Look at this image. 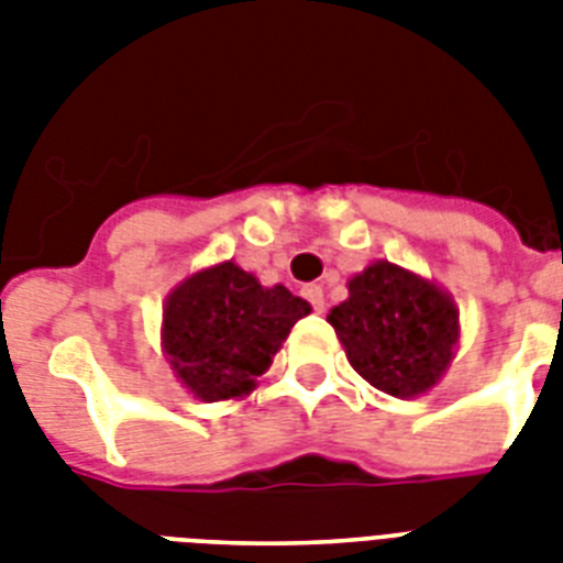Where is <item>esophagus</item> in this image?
Listing matches in <instances>:
<instances>
[{"instance_id":"obj_1","label":"esophagus","mask_w":563,"mask_h":563,"mask_svg":"<svg viewBox=\"0 0 563 563\" xmlns=\"http://www.w3.org/2000/svg\"><path fill=\"white\" fill-rule=\"evenodd\" d=\"M303 295H307V300L309 303H312V309H316V312H324V289H321V286H307V289H303Z\"/></svg>"}]
</instances>
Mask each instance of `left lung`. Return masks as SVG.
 <instances>
[{
    "label": "left lung",
    "mask_w": 563,
    "mask_h": 563,
    "mask_svg": "<svg viewBox=\"0 0 563 563\" xmlns=\"http://www.w3.org/2000/svg\"><path fill=\"white\" fill-rule=\"evenodd\" d=\"M327 321L353 371L400 400L441 383L462 335L453 295L388 260L353 274L347 300L330 309Z\"/></svg>",
    "instance_id": "obj_1"
}]
</instances>
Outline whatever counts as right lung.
I'll return each mask as SVG.
<instances>
[{"instance_id": "right-lung-1", "label": "right lung", "mask_w": 563, "mask_h": 563, "mask_svg": "<svg viewBox=\"0 0 563 563\" xmlns=\"http://www.w3.org/2000/svg\"><path fill=\"white\" fill-rule=\"evenodd\" d=\"M307 300L263 286L233 260L198 268L166 295L161 347L178 383L201 402L239 400L272 368Z\"/></svg>"}]
</instances>
